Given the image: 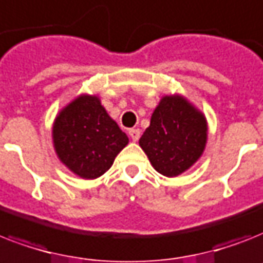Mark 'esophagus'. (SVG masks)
I'll use <instances>...</instances> for the list:
<instances>
[{
	"label": "esophagus",
	"mask_w": 263,
	"mask_h": 263,
	"mask_svg": "<svg viewBox=\"0 0 263 263\" xmlns=\"http://www.w3.org/2000/svg\"><path fill=\"white\" fill-rule=\"evenodd\" d=\"M128 135H129V138H131L134 142H136V140H139L140 138V131L138 129V128H132V129L128 131Z\"/></svg>",
	"instance_id": "1"
}]
</instances>
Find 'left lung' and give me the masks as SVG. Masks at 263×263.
Instances as JSON below:
<instances>
[{
    "label": "left lung",
    "mask_w": 263,
    "mask_h": 263,
    "mask_svg": "<svg viewBox=\"0 0 263 263\" xmlns=\"http://www.w3.org/2000/svg\"><path fill=\"white\" fill-rule=\"evenodd\" d=\"M204 113L181 94L164 95L139 146L157 172L176 177L199 160L208 143Z\"/></svg>",
    "instance_id": "left-lung-1"
}]
</instances>
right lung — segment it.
<instances>
[{
    "label": "right lung",
    "instance_id": "1",
    "mask_svg": "<svg viewBox=\"0 0 263 263\" xmlns=\"http://www.w3.org/2000/svg\"><path fill=\"white\" fill-rule=\"evenodd\" d=\"M51 139L61 164L84 180L107 172L129 142L95 94H79L57 113Z\"/></svg>",
    "mask_w": 263,
    "mask_h": 263
}]
</instances>
